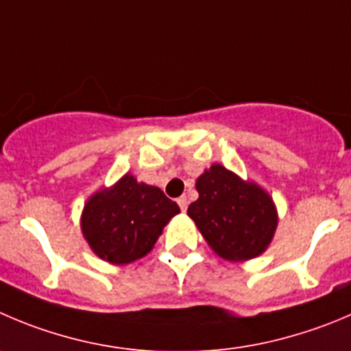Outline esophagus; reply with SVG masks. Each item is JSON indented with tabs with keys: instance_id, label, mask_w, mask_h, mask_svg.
Returning a JSON list of instances; mask_svg holds the SVG:
<instances>
[{
	"instance_id": "esophagus-1",
	"label": "esophagus",
	"mask_w": 351,
	"mask_h": 351,
	"mask_svg": "<svg viewBox=\"0 0 351 351\" xmlns=\"http://www.w3.org/2000/svg\"><path fill=\"white\" fill-rule=\"evenodd\" d=\"M178 203L179 206H181L182 212H186V208H188V198H186V196H181V198L178 199Z\"/></svg>"
}]
</instances>
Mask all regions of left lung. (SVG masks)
I'll list each match as a JSON object with an SVG mask.
<instances>
[{"instance_id": "obj_1", "label": "left lung", "mask_w": 351, "mask_h": 351, "mask_svg": "<svg viewBox=\"0 0 351 351\" xmlns=\"http://www.w3.org/2000/svg\"><path fill=\"white\" fill-rule=\"evenodd\" d=\"M198 199L188 208L210 248L231 262L255 258L270 245L278 210L269 193L213 163L196 181Z\"/></svg>"}]
</instances>
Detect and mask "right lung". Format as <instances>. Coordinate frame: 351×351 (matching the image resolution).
<instances>
[{
  "mask_svg": "<svg viewBox=\"0 0 351 351\" xmlns=\"http://www.w3.org/2000/svg\"><path fill=\"white\" fill-rule=\"evenodd\" d=\"M181 212L155 186L125 173L112 188L86 202L81 229L93 252L115 265L131 263L152 252L169 220Z\"/></svg>",
  "mask_w": 351,
  "mask_h": 351,
  "instance_id": "add662e5",
  "label": "right lung"
}]
</instances>
